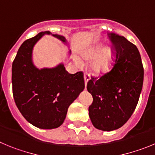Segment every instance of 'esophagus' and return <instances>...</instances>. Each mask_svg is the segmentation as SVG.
I'll return each instance as SVG.
<instances>
[{
    "instance_id": "1",
    "label": "esophagus",
    "mask_w": 155,
    "mask_h": 155,
    "mask_svg": "<svg viewBox=\"0 0 155 155\" xmlns=\"http://www.w3.org/2000/svg\"><path fill=\"white\" fill-rule=\"evenodd\" d=\"M90 79V76L88 73H84V80H85V85L86 86V83H87L88 80Z\"/></svg>"
}]
</instances>
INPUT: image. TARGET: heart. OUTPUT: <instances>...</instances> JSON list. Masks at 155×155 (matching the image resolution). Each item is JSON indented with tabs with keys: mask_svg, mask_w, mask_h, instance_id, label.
Segmentation results:
<instances>
[{
	"mask_svg": "<svg viewBox=\"0 0 155 155\" xmlns=\"http://www.w3.org/2000/svg\"><path fill=\"white\" fill-rule=\"evenodd\" d=\"M103 51V48L101 46H97L90 51L82 54L81 57L84 60H91L93 58L98 56ZM113 60V53L110 49H106L103 51V53L97 58H96L90 65L92 71L95 73H103L107 72L111 65ZM75 62L78 66L82 65V62L78 58H75Z\"/></svg>",
	"mask_w": 155,
	"mask_h": 155,
	"instance_id": "obj_1",
	"label": "heart"
}]
</instances>
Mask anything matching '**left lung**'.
Listing matches in <instances>:
<instances>
[{
    "label": "left lung",
    "instance_id": "1",
    "mask_svg": "<svg viewBox=\"0 0 155 155\" xmlns=\"http://www.w3.org/2000/svg\"><path fill=\"white\" fill-rule=\"evenodd\" d=\"M115 58L110 71L91 76L87 90L93 96L89 116L96 128L111 131L121 127L136 108L142 90L143 67L135 45L116 33L107 34Z\"/></svg>",
    "mask_w": 155,
    "mask_h": 155
}]
</instances>
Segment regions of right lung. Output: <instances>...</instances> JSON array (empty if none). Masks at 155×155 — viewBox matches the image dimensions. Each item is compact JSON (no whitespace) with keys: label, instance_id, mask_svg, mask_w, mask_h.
<instances>
[{"label":"right lung","instance_id":"right-lung-1","mask_svg":"<svg viewBox=\"0 0 155 155\" xmlns=\"http://www.w3.org/2000/svg\"><path fill=\"white\" fill-rule=\"evenodd\" d=\"M50 31H41L24 41L12 63V91L17 107L30 124L54 129L63 124L68 108L84 90L83 72L70 74L62 64L38 69L33 65L35 44ZM65 41L64 36L53 35Z\"/></svg>","mask_w":155,"mask_h":155}]
</instances>
